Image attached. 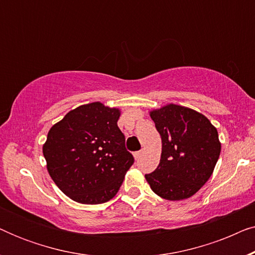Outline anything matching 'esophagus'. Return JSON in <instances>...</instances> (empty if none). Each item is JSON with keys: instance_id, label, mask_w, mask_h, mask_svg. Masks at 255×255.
<instances>
[{"instance_id": "esophagus-1", "label": "esophagus", "mask_w": 255, "mask_h": 255, "mask_svg": "<svg viewBox=\"0 0 255 255\" xmlns=\"http://www.w3.org/2000/svg\"><path fill=\"white\" fill-rule=\"evenodd\" d=\"M141 154H142V151H138V152H134V153H133V155H134V158H135V159H139V158H140Z\"/></svg>"}]
</instances>
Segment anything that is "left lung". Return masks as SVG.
<instances>
[{
	"label": "left lung",
	"mask_w": 255,
	"mask_h": 255,
	"mask_svg": "<svg viewBox=\"0 0 255 255\" xmlns=\"http://www.w3.org/2000/svg\"><path fill=\"white\" fill-rule=\"evenodd\" d=\"M161 135L159 166L146 174L151 189L168 201L186 200L210 179L221 154L218 132L204 115L177 104L149 113Z\"/></svg>",
	"instance_id": "left-lung-1"
}]
</instances>
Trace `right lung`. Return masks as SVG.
Listing matches in <instances>:
<instances>
[{
    "mask_svg": "<svg viewBox=\"0 0 255 255\" xmlns=\"http://www.w3.org/2000/svg\"><path fill=\"white\" fill-rule=\"evenodd\" d=\"M121 111L101 102L71 110L47 133L43 153L52 180L82 204H101L118 193L133 156L118 128Z\"/></svg>",
    "mask_w": 255,
    "mask_h": 255,
    "instance_id": "right-lung-1",
    "label": "right lung"
}]
</instances>
